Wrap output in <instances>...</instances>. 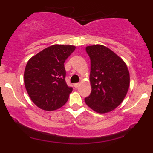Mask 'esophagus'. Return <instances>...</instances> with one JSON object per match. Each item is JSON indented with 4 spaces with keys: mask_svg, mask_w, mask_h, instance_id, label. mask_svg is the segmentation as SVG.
Returning <instances> with one entry per match:
<instances>
[{
    "mask_svg": "<svg viewBox=\"0 0 153 153\" xmlns=\"http://www.w3.org/2000/svg\"><path fill=\"white\" fill-rule=\"evenodd\" d=\"M80 85V82H77V83H75L74 84V87L75 88H78L79 87V85Z\"/></svg>",
    "mask_w": 153,
    "mask_h": 153,
    "instance_id": "esophagus-1",
    "label": "esophagus"
}]
</instances>
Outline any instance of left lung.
I'll return each instance as SVG.
<instances>
[{
    "instance_id": "obj_1",
    "label": "left lung",
    "mask_w": 153,
    "mask_h": 153,
    "mask_svg": "<svg viewBox=\"0 0 153 153\" xmlns=\"http://www.w3.org/2000/svg\"><path fill=\"white\" fill-rule=\"evenodd\" d=\"M85 50L91 59L92 91L85 102L97 113H108L124 100L130 86L129 71L122 59L104 45H91Z\"/></svg>"
}]
</instances>
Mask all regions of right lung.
I'll list each match as a JSON object with an SVG mask.
<instances>
[{
	"label": "right lung",
	"instance_id": "add662e5",
	"mask_svg": "<svg viewBox=\"0 0 153 153\" xmlns=\"http://www.w3.org/2000/svg\"><path fill=\"white\" fill-rule=\"evenodd\" d=\"M73 45H53L32 57L24 72V83L34 104L44 110L61 108L73 91L65 82V60L75 51Z\"/></svg>",
	"mask_w": 153,
	"mask_h": 153
}]
</instances>
